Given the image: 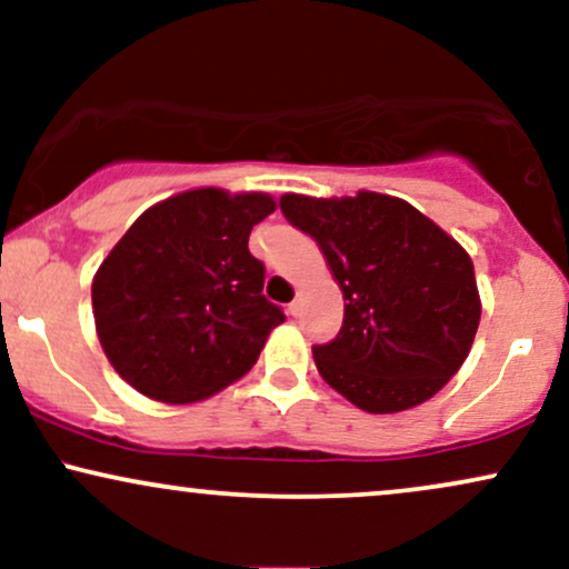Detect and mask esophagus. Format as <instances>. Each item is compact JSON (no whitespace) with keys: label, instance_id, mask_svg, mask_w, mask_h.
<instances>
[{"label":"esophagus","instance_id":"1","mask_svg":"<svg viewBox=\"0 0 569 569\" xmlns=\"http://www.w3.org/2000/svg\"><path fill=\"white\" fill-rule=\"evenodd\" d=\"M286 312H289V316L297 318L299 312H302V302H299V299H297V302H291L289 307H286Z\"/></svg>","mask_w":569,"mask_h":569}]
</instances>
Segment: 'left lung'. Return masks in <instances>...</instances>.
Returning <instances> with one entry per match:
<instances>
[{
    "label": "left lung",
    "instance_id": "1",
    "mask_svg": "<svg viewBox=\"0 0 569 569\" xmlns=\"http://www.w3.org/2000/svg\"><path fill=\"white\" fill-rule=\"evenodd\" d=\"M280 211L316 238L345 297L337 339L312 348L318 375L369 415L439 393L481 321L466 248L407 200L369 189L352 198L286 192Z\"/></svg>",
    "mask_w": 569,
    "mask_h": 569
}]
</instances>
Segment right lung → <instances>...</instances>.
Here are the masks:
<instances>
[{"label":"right lung","instance_id":"add662e5","mask_svg":"<svg viewBox=\"0 0 569 569\" xmlns=\"http://www.w3.org/2000/svg\"><path fill=\"white\" fill-rule=\"evenodd\" d=\"M278 208L267 192L198 187L154 202L93 276L103 356L141 396L198 403L248 375L286 321L264 299L253 224Z\"/></svg>","mask_w":569,"mask_h":569}]
</instances>
